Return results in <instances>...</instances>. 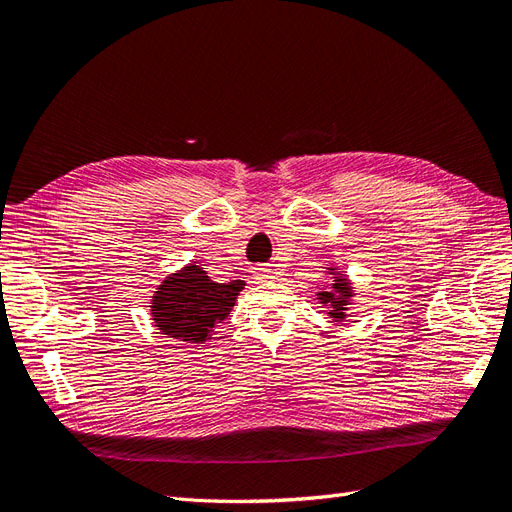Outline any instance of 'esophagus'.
<instances>
[{"mask_svg":"<svg viewBox=\"0 0 512 512\" xmlns=\"http://www.w3.org/2000/svg\"><path fill=\"white\" fill-rule=\"evenodd\" d=\"M254 277H256L258 282H271V280H275V269L260 267V269L254 271Z\"/></svg>","mask_w":512,"mask_h":512,"instance_id":"esophagus-1","label":"esophagus"}]
</instances>
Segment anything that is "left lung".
<instances>
[{"instance_id": "obj_1", "label": "left lung", "mask_w": 512, "mask_h": 512, "mask_svg": "<svg viewBox=\"0 0 512 512\" xmlns=\"http://www.w3.org/2000/svg\"><path fill=\"white\" fill-rule=\"evenodd\" d=\"M324 273L331 275L333 282L329 288L318 290L316 299L320 301L322 307H327V316L339 324L350 316V307L354 305L356 290L354 284L350 282V277L344 271H339L337 265H329Z\"/></svg>"}]
</instances>
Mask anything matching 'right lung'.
<instances>
[{"label":"right lung","instance_id":"add662e5","mask_svg":"<svg viewBox=\"0 0 512 512\" xmlns=\"http://www.w3.org/2000/svg\"><path fill=\"white\" fill-rule=\"evenodd\" d=\"M243 288V280L213 282L198 262H190L168 273L153 290L149 299L153 327L181 344H207L218 322L232 312Z\"/></svg>","mask_w":512,"mask_h":512}]
</instances>
